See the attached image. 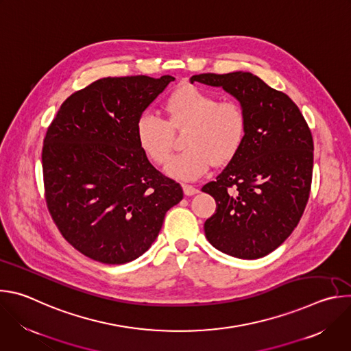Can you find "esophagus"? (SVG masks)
<instances>
[{
    "label": "esophagus",
    "mask_w": 351,
    "mask_h": 351,
    "mask_svg": "<svg viewBox=\"0 0 351 351\" xmlns=\"http://www.w3.org/2000/svg\"><path fill=\"white\" fill-rule=\"evenodd\" d=\"M183 191H184L186 195H194V194H197L199 190H198L197 187L191 186V184H183Z\"/></svg>",
    "instance_id": "1"
}]
</instances>
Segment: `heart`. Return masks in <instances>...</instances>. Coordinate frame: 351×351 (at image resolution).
Masks as SVG:
<instances>
[{
  "instance_id": "1",
  "label": "heart",
  "mask_w": 351,
  "mask_h": 351,
  "mask_svg": "<svg viewBox=\"0 0 351 351\" xmlns=\"http://www.w3.org/2000/svg\"><path fill=\"white\" fill-rule=\"evenodd\" d=\"M167 119L143 114L136 122V137L144 154L157 165L168 162L172 153V130L187 128L184 152L167 167L168 175L194 180L214 164L229 162L243 145L247 114L233 99L219 98L193 84L180 86L164 101Z\"/></svg>"
}]
</instances>
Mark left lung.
Returning a JSON list of instances; mask_svg holds the SVG:
<instances>
[{
  "mask_svg": "<svg viewBox=\"0 0 351 351\" xmlns=\"http://www.w3.org/2000/svg\"><path fill=\"white\" fill-rule=\"evenodd\" d=\"M222 87L243 106L247 133L239 153L202 190L215 198L207 240L243 260L261 258L294 230L307 206L314 164L311 130L290 97L250 72L190 77Z\"/></svg>",
  "mask_w": 351,
  "mask_h": 351,
  "instance_id": "obj_1",
  "label": "left lung"
}]
</instances>
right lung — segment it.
I'll return each mask as SVG.
<instances>
[{
  "instance_id": "1",
  "label": "right lung",
  "mask_w": 351,
  "mask_h": 351,
  "mask_svg": "<svg viewBox=\"0 0 351 351\" xmlns=\"http://www.w3.org/2000/svg\"><path fill=\"white\" fill-rule=\"evenodd\" d=\"M165 75L103 77L73 93L43 144L47 208L61 234L86 257L111 265L136 260L183 198L136 137L144 110L173 82Z\"/></svg>"
}]
</instances>
